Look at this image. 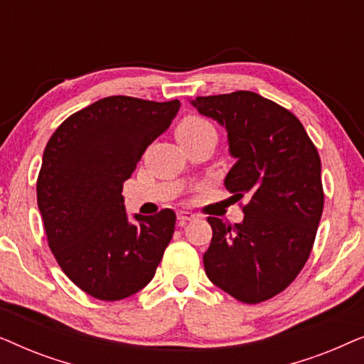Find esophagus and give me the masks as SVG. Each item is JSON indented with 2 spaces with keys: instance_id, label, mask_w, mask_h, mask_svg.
<instances>
[{
  "instance_id": "1",
  "label": "esophagus",
  "mask_w": 364,
  "mask_h": 364,
  "mask_svg": "<svg viewBox=\"0 0 364 364\" xmlns=\"http://www.w3.org/2000/svg\"><path fill=\"white\" fill-rule=\"evenodd\" d=\"M196 218H197V215H196V213H192V212H187V210L177 212V220H178V225H181V227L186 225L187 222L196 220Z\"/></svg>"
}]
</instances>
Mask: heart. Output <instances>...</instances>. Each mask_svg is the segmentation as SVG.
<instances>
[{"mask_svg": "<svg viewBox=\"0 0 364 364\" xmlns=\"http://www.w3.org/2000/svg\"><path fill=\"white\" fill-rule=\"evenodd\" d=\"M207 131H215L207 119L198 117V116H187V117H183L181 122H178V126L176 129V136H177V139L192 137V136H197V134L207 132Z\"/></svg>", "mask_w": 364, "mask_h": 364, "instance_id": "1", "label": "heart"}]
</instances>
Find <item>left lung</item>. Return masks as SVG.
<instances>
[{
	"label": "left lung",
	"instance_id": "obj_1",
	"mask_svg": "<svg viewBox=\"0 0 364 364\" xmlns=\"http://www.w3.org/2000/svg\"><path fill=\"white\" fill-rule=\"evenodd\" d=\"M227 129L237 159L225 177L232 198H245L243 222L208 217L212 242L203 267L213 285L243 303L285 290L310 257L323 213L321 161L295 114L252 91L188 101Z\"/></svg>",
	"mask_w": 364,
	"mask_h": 364
}]
</instances>
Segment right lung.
I'll return each instance as SVG.
<instances>
[{
  "label": "right lung",
  "mask_w": 364,
  "mask_h": 364,
  "mask_svg": "<svg viewBox=\"0 0 364 364\" xmlns=\"http://www.w3.org/2000/svg\"><path fill=\"white\" fill-rule=\"evenodd\" d=\"M178 107L177 99H99L69 116L44 149L36 193L48 245L69 280L97 300L142 290L173 235L171 208L129 222L122 186Z\"/></svg>",
  "instance_id": "right-lung-1"
}]
</instances>
